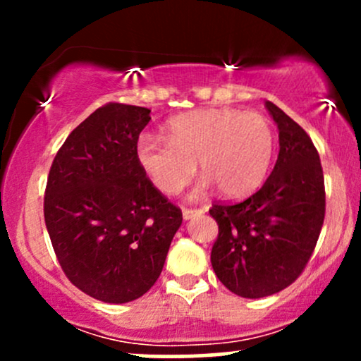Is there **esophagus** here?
I'll return each mask as SVG.
<instances>
[{
	"label": "esophagus",
	"mask_w": 361,
	"mask_h": 361,
	"mask_svg": "<svg viewBox=\"0 0 361 361\" xmlns=\"http://www.w3.org/2000/svg\"><path fill=\"white\" fill-rule=\"evenodd\" d=\"M198 214H204V209H183L185 221H188V219H192L193 215H198Z\"/></svg>",
	"instance_id": "esophagus-1"
}]
</instances>
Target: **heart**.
<instances>
[{
    "label": "heart",
    "instance_id": "heart-1",
    "mask_svg": "<svg viewBox=\"0 0 361 361\" xmlns=\"http://www.w3.org/2000/svg\"><path fill=\"white\" fill-rule=\"evenodd\" d=\"M275 134L264 115L234 109H209L171 118L166 139L142 134L135 146L139 164L159 192L176 195L195 175L198 161L202 188L219 186L224 197L255 192L270 169Z\"/></svg>",
    "mask_w": 361,
    "mask_h": 361
}]
</instances>
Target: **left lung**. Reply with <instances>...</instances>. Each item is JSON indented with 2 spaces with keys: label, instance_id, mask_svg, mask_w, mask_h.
Instances as JSON below:
<instances>
[{
  "label": "left lung",
  "instance_id": "left-lung-1",
  "mask_svg": "<svg viewBox=\"0 0 361 361\" xmlns=\"http://www.w3.org/2000/svg\"><path fill=\"white\" fill-rule=\"evenodd\" d=\"M279 126L280 152L271 175L238 204H214L212 246L217 279L235 295L261 299L287 288L304 271L326 214L324 175L307 132L267 102Z\"/></svg>",
  "mask_w": 361,
  "mask_h": 361
}]
</instances>
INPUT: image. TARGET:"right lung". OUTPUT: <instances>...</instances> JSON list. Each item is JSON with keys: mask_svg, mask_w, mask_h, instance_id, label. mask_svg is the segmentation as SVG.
Masks as SVG:
<instances>
[{"mask_svg": "<svg viewBox=\"0 0 361 361\" xmlns=\"http://www.w3.org/2000/svg\"><path fill=\"white\" fill-rule=\"evenodd\" d=\"M149 114L123 103L94 110L57 151L45 186V226L62 271L109 304L139 299L156 283L183 221L135 154Z\"/></svg>", "mask_w": 361, "mask_h": 361, "instance_id": "obj_1", "label": "right lung"}]
</instances>
